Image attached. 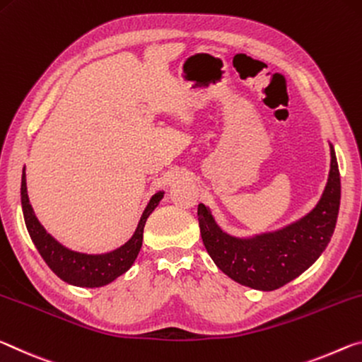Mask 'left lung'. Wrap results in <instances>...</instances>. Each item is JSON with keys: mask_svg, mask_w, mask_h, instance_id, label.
<instances>
[{"mask_svg": "<svg viewBox=\"0 0 362 362\" xmlns=\"http://www.w3.org/2000/svg\"><path fill=\"white\" fill-rule=\"evenodd\" d=\"M329 180L317 205L308 215L274 233L239 239L223 233L210 210L199 205L204 245L230 279L258 290H276L293 281L321 257L334 234L340 209V171L330 146Z\"/></svg>", "mask_w": 362, "mask_h": 362, "instance_id": "obj_1", "label": "left lung"}]
</instances>
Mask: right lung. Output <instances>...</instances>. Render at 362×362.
<instances>
[{
    "mask_svg": "<svg viewBox=\"0 0 362 362\" xmlns=\"http://www.w3.org/2000/svg\"><path fill=\"white\" fill-rule=\"evenodd\" d=\"M163 199V191L152 195V199L147 204L146 210L142 211V216L138 223L134 234L132 235L127 244L118 247L117 250L103 255H86L80 252H74L59 244L54 237L46 233V229L41 226L38 218L35 216L33 209L28 200L27 194V181H25V168L22 171V185H21V202L23 220L28 234L41 258L49 266L52 272L57 277L67 284H72L76 287H103L107 286L112 281H115L118 276L125 274L132 268L136 257L142 245V233H144V224L151 213L156 210L160 200Z\"/></svg>",
    "mask_w": 362,
    "mask_h": 362,
    "instance_id": "1",
    "label": "right lung"
}]
</instances>
